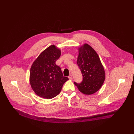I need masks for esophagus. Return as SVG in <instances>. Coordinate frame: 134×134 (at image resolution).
<instances>
[{
	"mask_svg": "<svg viewBox=\"0 0 134 134\" xmlns=\"http://www.w3.org/2000/svg\"><path fill=\"white\" fill-rule=\"evenodd\" d=\"M68 78H69V79L70 80H72V75H70L69 77H68Z\"/></svg>",
	"mask_w": 134,
	"mask_h": 134,
	"instance_id": "1",
	"label": "esophagus"
}]
</instances>
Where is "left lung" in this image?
<instances>
[{
	"instance_id": "1",
	"label": "left lung",
	"mask_w": 134,
	"mask_h": 134,
	"mask_svg": "<svg viewBox=\"0 0 134 134\" xmlns=\"http://www.w3.org/2000/svg\"><path fill=\"white\" fill-rule=\"evenodd\" d=\"M77 64L82 71L83 81L74 82L79 91L85 95H91L99 91L105 79V73L99 56L90 45L85 43L78 48Z\"/></svg>"
}]
</instances>
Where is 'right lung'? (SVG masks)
I'll return each mask as SVG.
<instances>
[{
	"label": "right lung",
	"mask_w": 134,
	"mask_h": 134,
	"mask_svg": "<svg viewBox=\"0 0 134 134\" xmlns=\"http://www.w3.org/2000/svg\"><path fill=\"white\" fill-rule=\"evenodd\" d=\"M61 55V50L51 45L43 50L33 63L30 74V83L34 93L43 99H51L61 92L68 80L63 76L55 62Z\"/></svg>",
	"instance_id": "right-lung-1"
}]
</instances>
